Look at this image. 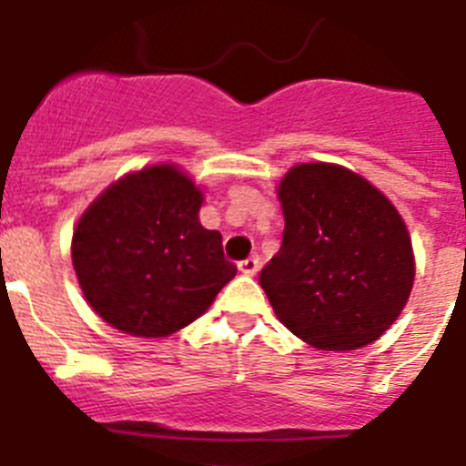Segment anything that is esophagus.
<instances>
[{
    "instance_id": "34e87169",
    "label": "esophagus",
    "mask_w": 466,
    "mask_h": 466,
    "mask_svg": "<svg viewBox=\"0 0 466 466\" xmlns=\"http://www.w3.org/2000/svg\"><path fill=\"white\" fill-rule=\"evenodd\" d=\"M238 268H240V272L247 274V277H254L260 268V260L256 258V256H249V258L240 260V263H238Z\"/></svg>"
}]
</instances>
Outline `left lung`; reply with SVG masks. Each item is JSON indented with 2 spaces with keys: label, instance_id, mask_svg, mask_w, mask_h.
I'll return each mask as SVG.
<instances>
[{
  "label": "left lung",
  "instance_id": "8db88e82",
  "mask_svg": "<svg viewBox=\"0 0 466 466\" xmlns=\"http://www.w3.org/2000/svg\"><path fill=\"white\" fill-rule=\"evenodd\" d=\"M281 249L260 269L279 320L320 350L378 340L405 307L414 256L405 221L369 180L299 164L279 185Z\"/></svg>",
  "mask_w": 466,
  "mask_h": 466
}]
</instances>
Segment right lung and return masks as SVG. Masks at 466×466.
<instances>
[{
  "label": "right lung",
  "mask_w": 466,
  "mask_h": 466,
  "mask_svg": "<svg viewBox=\"0 0 466 466\" xmlns=\"http://www.w3.org/2000/svg\"><path fill=\"white\" fill-rule=\"evenodd\" d=\"M201 192L176 167L126 176L82 215L73 265L93 311L135 336L197 320L236 277L221 236L198 221Z\"/></svg>",
  "instance_id": "add662e5"
}]
</instances>
